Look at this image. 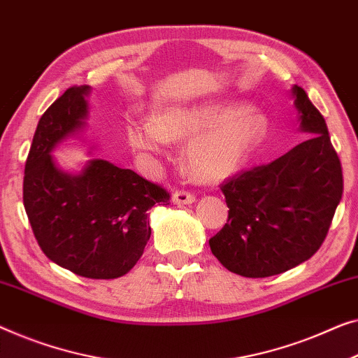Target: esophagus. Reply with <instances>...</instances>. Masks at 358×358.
<instances>
[{
  "instance_id": "obj_1",
  "label": "esophagus",
  "mask_w": 358,
  "mask_h": 358,
  "mask_svg": "<svg viewBox=\"0 0 358 358\" xmlns=\"http://www.w3.org/2000/svg\"><path fill=\"white\" fill-rule=\"evenodd\" d=\"M195 201V195L189 190H176L173 194V203L176 205H190Z\"/></svg>"
}]
</instances>
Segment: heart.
I'll use <instances>...</instances> for the list:
<instances>
[{
  "label": "heart",
  "mask_w": 358,
  "mask_h": 358,
  "mask_svg": "<svg viewBox=\"0 0 358 358\" xmlns=\"http://www.w3.org/2000/svg\"><path fill=\"white\" fill-rule=\"evenodd\" d=\"M266 131L268 119L255 108H171L155 122H134L129 142L138 152L162 153L166 141L192 138L185 148V166L196 180L216 182L245 166Z\"/></svg>",
  "instance_id": "heart-1"
}]
</instances>
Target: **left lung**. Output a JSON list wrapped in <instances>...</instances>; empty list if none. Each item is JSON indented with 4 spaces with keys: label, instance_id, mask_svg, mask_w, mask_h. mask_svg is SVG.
Here are the masks:
<instances>
[{
    "label": "left lung",
    "instance_id": "obj_1",
    "mask_svg": "<svg viewBox=\"0 0 358 358\" xmlns=\"http://www.w3.org/2000/svg\"><path fill=\"white\" fill-rule=\"evenodd\" d=\"M300 131L312 134L286 155L221 184L229 215L210 248L229 271L268 278L307 262L323 243L343 196V168L324 117L292 87Z\"/></svg>",
    "mask_w": 358,
    "mask_h": 358
}]
</instances>
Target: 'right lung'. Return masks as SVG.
Here are the masks:
<instances>
[{
  "instance_id": "right-lung-1",
  "label": "right lung",
  "mask_w": 358,
  "mask_h": 358,
  "mask_svg": "<svg viewBox=\"0 0 358 358\" xmlns=\"http://www.w3.org/2000/svg\"><path fill=\"white\" fill-rule=\"evenodd\" d=\"M90 87L67 89L40 117L24 171V206L46 257L79 276L121 278L152 234L147 211L169 194L132 169L90 159L80 174L56 166L55 147L85 126Z\"/></svg>"
}]
</instances>
